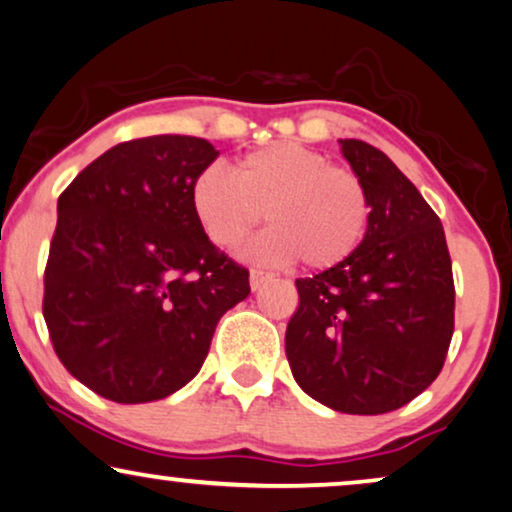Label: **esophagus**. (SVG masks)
Returning a JSON list of instances; mask_svg holds the SVG:
<instances>
[{
    "label": "esophagus",
    "mask_w": 512,
    "mask_h": 512,
    "mask_svg": "<svg viewBox=\"0 0 512 512\" xmlns=\"http://www.w3.org/2000/svg\"><path fill=\"white\" fill-rule=\"evenodd\" d=\"M269 278V274H264V271H260V269H250V288L252 290H257L262 286L264 281H267Z\"/></svg>",
    "instance_id": "obj_1"
}]
</instances>
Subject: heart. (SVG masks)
Listing matches in <instances>:
<instances>
[{"label": "heart", "instance_id": "obj_1", "mask_svg": "<svg viewBox=\"0 0 512 512\" xmlns=\"http://www.w3.org/2000/svg\"><path fill=\"white\" fill-rule=\"evenodd\" d=\"M191 205L219 248H236L267 217L271 224L248 248L262 264L333 269L359 245L371 222V198L357 172L295 141L252 148L236 172L212 163L198 172Z\"/></svg>", "mask_w": 512, "mask_h": 512}]
</instances>
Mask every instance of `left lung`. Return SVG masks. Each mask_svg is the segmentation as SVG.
Listing matches in <instances>:
<instances>
[{"instance_id":"left-lung-1","label":"left lung","mask_w":512,"mask_h":512,"mask_svg":"<svg viewBox=\"0 0 512 512\" xmlns=\"http://www.w3.org/2000/svg\"><path fill=\"white\" fill-rule=\"evenodd\" d=\"M366 184L371 222L349 260L297 278L286 328L297 385L333 411L378 416L432 385L454 335V276L444 229L416 186L378 148L340 139Z\"/></svg>"}]
</instances>
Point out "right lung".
<instances>
[{
  "label": "right lung",
  "instance_id": "right-lung-1",
  "mask_svg": "<svg viewBox=\"0 0 512 512\" xmlns=\"http://www.w3.org/2000/svg\"><path fill=\"white\" fill-rule=\"evenodd\" d=\"M219 155L181 134L108 148L58 198L44 321L70 375L118 404L170 397L200 371L222 316L250 295L191 205Z\"/></svg>",
  "mask_w": 512,
  "mask_h": 512
}]
</instances>
